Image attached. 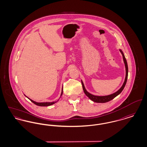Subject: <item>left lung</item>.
I'll use <instances>...</instances> for the list:
<instances>
[{
    "label": "left lung",
    "mask_w": 147,
    "mask_h": 147,
    "mask_svg": "<svg viewBox=\"0 0 147 147\" xmlns=\"http://www.w3.org/2000/svg\"><path fill=\"white\" fill-rule=\"evenodd\" d=\"M119 51L121 52L122 57H123V62L125 64V69H126V77H125V81L123 82V83L122 84V86L119 88L117 91L114 93H113L112 94L109 95H105V96H97V95H94L90 94V92H89L88 91H87L84 86V84L82 80V86H83V89L84 90V93L92 101L95 102H97V103H105L107 102H109L110 101H111L113 98L116 97L117 96H118L119 94L123 90L125 85H126V83H127V77H128V65H127V61H126V58L125 57V55L123 54V51L121 49H119Z\"/></svg>",
    "instance_id": "8db88e82"
}]
</instances>
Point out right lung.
<instances>
[{"mask_svg":"<svg viewBox=\"0 0 147 147\" xmlns=\"http://www.w3.org/2000/svg\"><path fill=\"white\" fill-rule=\"evenodd\" d=\"M62 94H63V87H62V92H61V94L60 98H59L57 101H53V102H38L35 101L31 100V98H28V97L27 96H26L25 94H24V95H25L26 98H28V99H29L32 102H33L34 104H35V105L39 106H51V105H53L54 104H55L56 102H57L58 101H59V100L60 99V98H61V97H62Z\"/></svg>","mask_w":147,"mask_h":147,"instance_id":"add662e5","label":"right lung"}]
</instances>
